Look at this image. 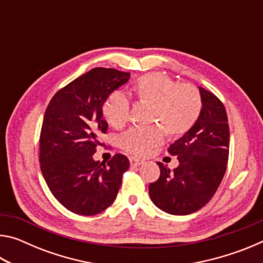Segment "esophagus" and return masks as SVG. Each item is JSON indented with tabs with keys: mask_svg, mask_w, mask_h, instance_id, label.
Returning <instances> with one entry per match:
<instances>
[{
	"mask_svg": "<svg viewBox=\"0 0 263 263\" xmlns=\"http://www.w3.org/2000/svg\"><path fill=\"white\" fill-rule=\"evenodd\" d=\"M144 163V161H142V160H139V159H137V158H130V164L132 167H138V166H140V164H142Z\"/></svg>",
	"mask_w": 263,
	"mask_h": 263,
	"instance_id": "34e87169",
	"label": "esophagus"
}]
</instances>
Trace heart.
I'll list each match as a JSON object with an SVG mask.
<instances>
[{"label": "heart", "mask_w": 263, "mask_h": 263, "mask_svg": "<svg viewBox=\"0 0 263 263\" xmlns=\"http://www.w3.org/2000/svg\"><path fill=\"white\" fill-rule=\"evenodd\" d=\"M138 100L152 105V122L159 123L168 136L180 137L197 121L202 108L198 91L189 84H179L162 73L141 77L135 87ZM128 100L122 92H115L103 105V116L111 126L121 127L128 118ZM163 139L160 126L136 127L119 138V145L126 152L145 157Z\"/></svg>", "instance_id": "b5f03b06"}]
</instances>
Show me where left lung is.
Listing matches in <instances>:
<instances>
[{"instance_id": "1", "label": "left lung", "mask_w": 263, "mask_h": 263, "mask_svg": "<svg viewBox=\"0 0 263 263\" xmlns=\"http://www.w3.org/2000/svg\"><path fill=\"white\" fill-rule=\"evenodd\" d=\"M202 108L197 121L169 146L179 166L171 171L158 162L160 177L148 186L152 202L169 215L183 216L210 201L224 177L229 160L230 127L225 106L198 87Z\"/></svg>"}]
</instances>
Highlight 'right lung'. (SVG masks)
Instances as JSON below:
<instances>
[{
  "label": "right lung",
  "instance_id": "right-lung-1",
  "mask_svg": "<svg viewBox=\"0 0 263 263\" xmlns=\"http://www.w3.org/2000/svg\"><path fill=\"white\" fill-rule=\"evenodd\" d=\"M130 73L94 68L53 96L41 132V169L53 196L69 211L94 216L117 197L130 161L116 154L108 162L94 160L108 131L102 106L111 92L130 80Z\"/></svg>",
  "mask_w": 263,
  "mask_h": 263
}]
</instances>
